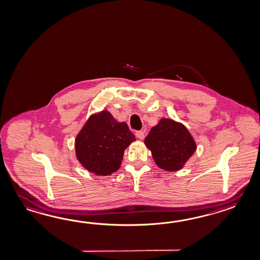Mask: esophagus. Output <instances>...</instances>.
<instances>
[{
  "instance_id": "obj_1",
  "label": "esophagus",
  "mask_w": 260,
  "mask_h": 260,
  "mask_svg": "<svg viewBox=\"0 0 260 260\" xmlns=\"http://www.w3.org/2000/svg\"><path fill=\"white\" fill-rule=\"evenodd\" d=\"M135 136L140 140H144V133L142 131H139V132H136V133H135Z\"/></svg>"
}]
</instances>
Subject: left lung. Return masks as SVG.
Wrapping results in <instances>:
<instances>
[{
	"mask_svg": "<svg viewBox=\"0 0 260 260\" xmlns=\"http://www.w3.org/2000/svg\"><path fill=\"white\" fill-rule=\"evenodd\" d=\"M157 167L167 172H177L185 167L197 150L193 136L184 124L161 118L144 139Z\"/></svg>",
	"mask_w": 260,
	"mask_h": 260,
	"instance_id": "obj_1",
	"label": "left lung"
}]
</instances>
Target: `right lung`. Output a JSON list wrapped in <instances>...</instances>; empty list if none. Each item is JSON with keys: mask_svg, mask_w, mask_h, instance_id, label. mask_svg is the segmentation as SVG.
<instances>
[{"mask_svg": "<svg viewBox=\"0 0 260 260\" xmlns=\"http://www.w3.org/2000/svg\"><path fill=\"white\" fill-rule=\"evenodd\" d=\"M134 141L126 122L103 110L89 116L76 135L75 156L88 172L106 176L120 168L124 151Z\"/></svg>", "mask_w": 260, "mask_h": 260, "instance_id": "right-lung-1", "label": "right lung"}]
</instances>
